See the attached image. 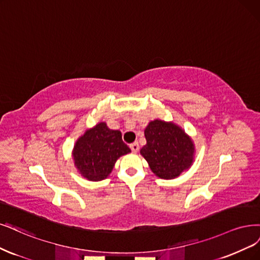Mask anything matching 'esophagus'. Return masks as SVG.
Returning a JSON list of instances; mask_svg holds the SVG:
<instances>
[{
    "label": "esophagus",
    "instance_id": "esophagus-1",
    "mask_svg": "<svg viewBox=\"0 0 260 260\" xmlns=\"http://www.w3.org/2000/svg\"><path fill=\"white\" fill-rule=\"evenodd\" d=\"M130 148H131V150H132V153H137V151H139V149H140L139 143H138V142L132 143V144L130 145Z\"/></svg>",
    "mask_w": 260,
    "mask_h": 260
}]
</instances>
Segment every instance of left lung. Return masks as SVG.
<instances>
[{"label": "left lung", "instance_id": "obj_1", "mask_svg": "<svg viewBox=\"0 0 260 260\" xmlns=\"http://www.w3.org/2000/svg\"><path fill=\"white\" fill-rule=\"evenodd\" d=\"M144 133L146 145L141 155L157 176L171 180L191 166L192 141L176 124L157 119L149 122Z\"/></svg>", "mask_w": 260, "mask_h": 260}]
</instances>
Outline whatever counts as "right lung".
I'll return each mask as SVG.
<instances>
[{"instance_id": "add662e5", "label": "right lung", "mask_w": 260, "mask_h": 260, "mask_svg": "<svg viewBox=\"0 0 260 260\" xmlns=\"http://www.w3.org/2000/svg\"><path fill=\"white\" fill-rule=\"evenodd\" d=\"M130 151L120 131L111 130L100 122L78 139L73 158L79 173L87 180L101 181L112 172L116 160Z\"/></svg>"}]
</instances>
